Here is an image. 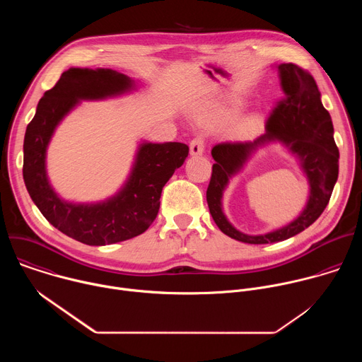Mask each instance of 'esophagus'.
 Returning a JSON list of instances; mask_svg holds the SVG:
<instances>
[{
	"mask_svg": "<svg viewBox=\"0 0 362 362\" xmlns=\"http://www.w3.org/2000/svg\"><path fill=\"white\" fill-rule=\"evenodd\" d=\"M190 154L192 156H200V154L203 153L204 150V141L202 137H196L190 141Z\"/></svg>",
	"mask_w": 362,
	"mask_h": 362,
	"instance_id": "obj_1",
	"label": "esophagus"
}]
</instances>
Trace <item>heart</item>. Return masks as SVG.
I'll use <instances>...</instances> for the list:
<instances>
[{
  "instance_id": "obj_1",
  "label": "heart",
  "mask_w": 362,
  "mask_h": 362,
  "mask_svg": "<svg viewBox=\"0 0 362 362\" xmlns=\"http://www.w3.org/2000/svg\"><path fill=\"white\" fill-rule=\"evenodd\" d=\"M242 107L240 101H235L232 107H225L221 103L216 101H209L206 105H202L199 107L194 109V116L206 123H214V122H219L222 119H225L228 115H230V112H236ZM264 124V116L259 113L250 115L247 117L243 119V122L240 123V129L243 132H255L257 129H261Z\"/></svg>"
}]
</instances>
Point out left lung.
<instances>
[{"label":"left lung","instance_id":"obj_1","mask_svg":"<svg viewBox=\"0 0 362 362\" xmlns=\"http://www.w3.org/2000/svg\"><path fill=\"white\" fill-rule=\"evenodd\" d=\"M284 98L267 122L265 133L253 140L221 143L212 148L215 165L206 200L218 228L243 243L264 245L289 239L311 226L324 212L338 179L339 151L334 126L321 101L314 77L295 64L276 66ZM281 142L298 160L310 185L308 200L301 214L289 224L262 235L238 231L223 212V193L230 181L259 148Z\"/></svg>","mask_w":362,"mask_h":362}]
</instances>
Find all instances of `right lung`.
Segmentation results:
<instances>
[{
    "instance_id": "obj_1",
    "label": "right lung",
    "mask_w": 362,
    "mask_h": 362,
    "mask_svg": "<svg viewBox=\"0 0 362 362\" xmlns=\"http://www.w3.org/2000/svg\"><path fill=\"white\" fill-rule=\"evenodd\" d=\"M137 80L112 69L64 71L44 93L24 137L23 177L42 216L64 235L91 246L112 245L139 236L156 219L163 186L189 154L185 143L141 140L123 186L110 197L74 203L60 197L47 175V148L56 129L81 101L106 100L136 91Z\"/></svg>"
}]
</instances>
